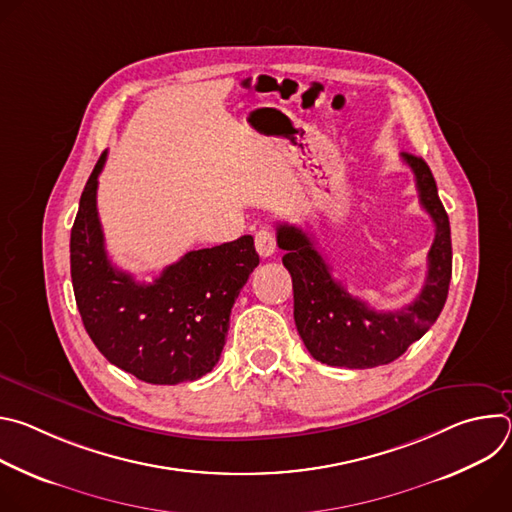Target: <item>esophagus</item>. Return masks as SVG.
I'll return each mask as SVG.
<instances>
[{"label":"esophagus","instance_id":"obj_1","mask_svg":"<svg viewBox=\"0 0 512 512\" xmlns=\"http://www.w3.org/2000/svg\"><path fill=\"white\" fill-rule=\"evenodd\" d=\"M255 249H257V253L263 259L271 257L275 253V237H273V233L267 231V229L255 233Z\"/></svg>","mask_w":512,"mask_h":512}]
</instances>
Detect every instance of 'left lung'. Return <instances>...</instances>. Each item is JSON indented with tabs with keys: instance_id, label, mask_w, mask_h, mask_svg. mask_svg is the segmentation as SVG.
I'll return each instance as SVG.
<instances>
[{
	"instance_id": "obj_1",
	"label": "left lung",
	"mask_w": 512,
	"mask_h": 512,
	"mask_svg": "<svg viewBox=\"0 0 512 512\" xmlns=\"http://www.w3.org/2000/svg\"><path fill=\"white\" fill-rule=\"evenodd\" d=\"M415 176L419 202L435 225L427 277L419 296L393 312H377L334 279L316 243L294 225H277L283 265L294 281V320L310 354L330 367L373 369L399 358L442 314L452 279L450 218L429 166L401 154Z\"/></svg>"
}]
</instances>
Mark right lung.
Masks as SVG:
<instances>
[{
    "mask_svg": "<svg viewBox=\"0 0 512 512\" xmlns=\"http://www.w3.org/2000/svg\"><path fill=\"white\" fill-rule=\"evenodd\" d=\"M99 158L70 231V277L87 334L121 371L152 385L210 373L221 358L239 291L259 265L253 237L186 253L154 283H137L107 257L97 212Z\"/></svg>",
    "mask_w": 512,
    "mask_h": 512,
    "instance_id": "add662e5",
    "label": "right lung"
}]
</instances>
